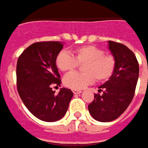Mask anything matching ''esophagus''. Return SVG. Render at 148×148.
Returning <instances> with one entry per match:
<instances>
[{
  "instance_id": "1",
  "label": "esophagus",
  "mask_w": 148,
  "mask_h": 148,
  "mask_svg": "<svg viewBox=\"0 0 148 148\" xmlns=\"http://www.w3.org/2000/svg\"><path fill=\"white\" fill-rule=\"evenodd\" d=\"M73 94H75V95H77V94H80L82 92L80 90H73Z\"/></svg>"
}]
</instances>
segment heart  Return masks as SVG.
I'll list each match as a JSON object with an SVG mask.
<instances>
[{"mask_svg": "<svg viewBox=\"0 0 148 148\" xmlns=\"http://www.w3.org/2000/svg\"><path fill=\"white\" fill-rule=\"evenodd\" d=\"M84 73L73 72L64 77L63 83L73 90H80L98 81L108 79L114 73L115 60L112 55L105 54L103 49L94 45H84L73 50V54L67 50H61L56 58V64L62 72H71L84 63Z\"/></svg>", "mask_w": 148, "mask_h": 148, "instance_id": "b5f03b06", "label": "heart"}]
</instances>
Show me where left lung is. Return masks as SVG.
I'll return each mask as SVG.
<instances>
[{"label":"left lung","instance_id":"8db88e82","mask_svg":"<svg viewBox=\"0 0 148 148\" xmlns=\"http://www.w3.org/2000/svg\"><path fill=\"white\" fill-rule=\"evenodd\" d=\"M108 49L115 60L114 73L99 86L88 110L94 119L108 122L117 119L128 108L134 97L139 78V64L133 52L121 43L108 41Z\"/></svg>","mask_w":148,"mask_h":148}]
</instances>
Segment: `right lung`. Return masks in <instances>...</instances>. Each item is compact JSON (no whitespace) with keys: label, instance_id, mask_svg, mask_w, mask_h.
Wrapping results in <instances>:
<instances>
[{"label":"right lung","instance_id":"right-lung-1","mask_svg":"<svg viewBox=\"0 0 148 148\" xmlns=\"http://www.w3.org/2000/svg\"><path fill=\"white\" fill-rule=\"evenodd\" d=\"M63 49L61 42H35L28 46L18 58L17 90L23 104L39 120L53 122L65 115L72 90L62 87L58 94L53 86L61 85V75L56 58Z\"/></svg>","mask_w":148,"mask_h":148}]
</instances>
